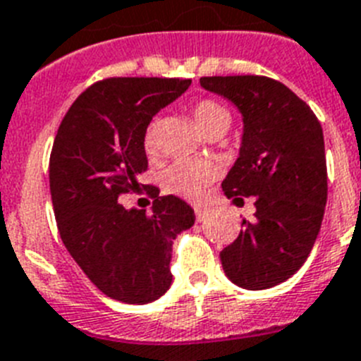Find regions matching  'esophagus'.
Here are the masks:
<instances>
[{"label":"esophagus","mask_w":361,"mask_h":361,"mask_svg":"<svg viewBox=\"0 0 361 361\" xmlns=\"http://www.w3.org/2000/svg\"><path fill=\"white\" fill-rule=\"evenodd\" d=\"M195 211H196V218H198V222H204L205 218L209 216V209L207 207H200V205H198Z\"/></svg>","instance_id":"34e87169"}]
</instances>
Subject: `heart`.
Segmentation results:
<instances>
[{
	"label": "heart",
	"instance_id": "1",
	"mask_svg": "<svg viewBox=\"0 0 361 361\" xmlns=\"http://www.w3.org/2000/svg\"><path fill=\"white\" fill-rule=\"evenodd\" d=\"M192 117L202 132H207L214 124L229 123V114L224 106L214 101H200L192 106ZM156 147V137H154V128L147 130L145 134V148L152 152ZM216 166L207 161H195V159H183L178 161L166 171L165 185L171 192L185 196V198H200L204 195L205 187L216 178Z\"/></svg>",
	"mask_w": 361,
	"mask_h": 361
}]
</instances>
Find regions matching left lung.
<instances>
[{
  "instance_id": "left-lung-1",
  "label": "left lung",
  "mask_w": 361,
  "mask_h": 361,
  "mask_svg": "<svg viewBox=\"0 0 361 361\" xmlns=\"http://www.w3.org/2000/svg\"><path fill=\"white\" fill-rule=\"evenodd\" d=\"M200 86L231 101L244 124L224 192L257 196L255 220H242L237 240L220 251L222 268L240 288H271L305 264L319 235L326 205L323 128L310 106L274 78L202 77Z\"/></svg>"
}]
</instances>
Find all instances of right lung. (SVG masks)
Masks as SVG:
<instances>
[{
    "mask_svg": "<svg viewBox=\"0 0 361 361\" xmlns=\"http://www.w3.org/2000/svg\"><path fill=\"white\" fill-rule=\"evenodd\" d=\"M189 86V78H106L73 102L54 137L49 187L60 238L115 301L161 298L172 284V244L195 226V209L174 195L157 192L150 214L119 204L147 171L148 124Z\"/></svg>",
    "mask_w": 361,
    "mask_h": 361,
    "instance_id": "add662e5",
    "label": "right lung"
}]
</instances>
